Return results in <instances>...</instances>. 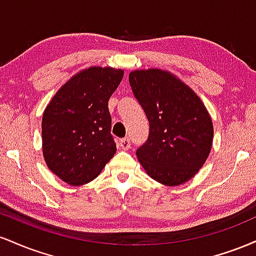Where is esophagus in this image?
Listing matches in <instances>:
<instances>
[{
  "label": "esophagus",
  "instance_id": "34e87169",
  "mask_svg": "<svg viewBox=\"0 0 256 256\" xmlns=\"http://www.w3.org/2000/svg\"><path fill=\"white\" fill-rule=\"evenodd\" d=\"M119 146H122V149H125V150H128V148L131 146V142H130V138L128 137H125V138H122V140H119Z\"/></svg>",
  "mask_w": 256,
  "mask_h": 256
}]
</instances>
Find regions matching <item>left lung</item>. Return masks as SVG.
<instances>
[{"mask_svg":"<svg viewBox=\"0 0 256 256\" xmlns=\"http://www.w3.org/2000/svg\"><path fill=\"white\" fill-rule=\"evenodd\" d=\"M128 82L149 122L136 155L154 180L177 186L204 166L213 143V122L201 98L172 73L137 70Z\"/></svg>","mask_w":256,"mask_h":256,"instance_id":"obj_1","label":"left lung"}]
</instances>
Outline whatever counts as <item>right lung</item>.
Here are the masks:
<instances>
[{"label": "right lung", "instance_id": "obj_1", "mask_svg": "<svg viewBox=\"0 0 256 256\" xmlns=\"http://www.w3.org/2000/svg\"><path fill=\"white\" fill-rule=\"evenodd\" d=\"M124 71L89 67L66 82L42 118L43 156L49 170L70 185L95 179L114 156L108 100Z\"/></svg>", "mask_w": 256, "mask_h": 256}]
</instances>
